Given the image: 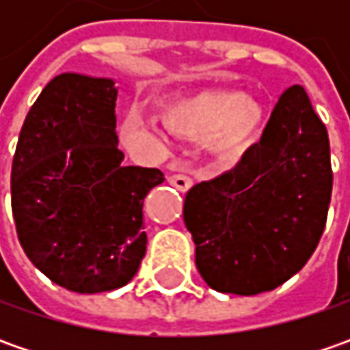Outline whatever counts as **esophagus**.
<instances>
[{
	"instance_id": "34e87169",
	"label": "esophagus",
	"mask_w": 350,
	"mask_h": 350,
	"mask_svg": "<svg viewBox=\"0 0 350 350\" xmlns=\"http://www.w3.org/2000/svg\"><path fill=\"white\" fill-rule=\"evenodd\" d=\"M169 185H173L175 189H179V191H189L191 187H193V179L189 177V175H185V173H173V175H169L167 177Z\"/></svg>"
}]
</instances>
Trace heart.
I'll use <instances>...</instances> for the list:
<instances>
[{"label":"heart","mask_w":350,"mask_h":350,"mask_svg":"<svg viewBox=\"0 0 350 350\" xmlns=\"http://www.w3.org/2000/svg\"><path fill=\"white\" fill-rule=\"evenodd\" d=\"M159 118L175 136L202 138L210 157L226 165L241 161L259 144L267 126L265 105L257 97L230 88L179 93L161 105ZM120 140L128 148L161 152L165 132L155 118L132 109L122 118Z\"/></svg>","instance_id":"obj_1"}]
</instances>
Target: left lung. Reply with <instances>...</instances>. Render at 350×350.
I'll use <instances>...</instances> for the list:
<instances>
[{"instance_id":"8db88e82","label":"left lung","mask_w":350,"mask_h":350,"mask_svg":"<svg viewBox=\"0 0 350 350\" xmlns=\"http://www.w3.org/2000/svg\"><path fill=\"white\" fill-rule=\"evenodd\" d=\"M327 128L300 85L276 103L259 144L232 171L195 185L183 220L210 288L253 296L296 275L327 222Z\"/></svg>"}]
</instances>
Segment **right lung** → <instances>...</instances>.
Segmentation results:
<instances>
[{
	"label": "right lung",
	"mask_w": 350,
	"mask_h": 350,
	"mask_svg": "<svg viewBox=\"0 0 350 350\" xmlns=\"http://www.w3.org/2000/svg\"><path fill=\"white\" fill-rule=\"evenodd\" d=\"M113 79L56 75L31 107L11 167L21 247L58 286L97 294L128 284L146 255L144 198L159 169L122 165Z\"/></svg>",
	"instance_id": "1"
}]
</instances>
